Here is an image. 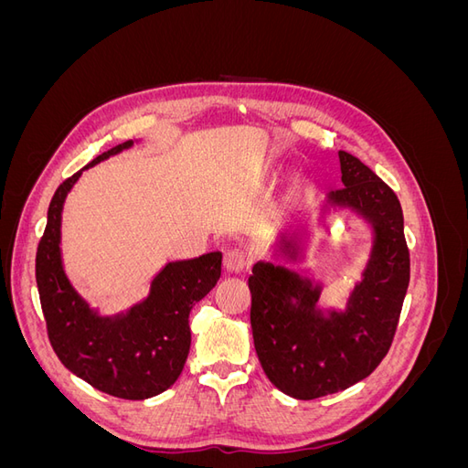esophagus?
I'll return each mask as SVG.
<instances>
[{"label": "esophagus", "mask_w": 468, "mask_h": 468, "mask_svg": "<svg viewBox=\"0 0 468 468\" xmlns=\"http://www.w3.org/2000/svg\"><path fill=\"white\" fill-rule=\"evenodd\" d=\"M248 267L246 253L242 250H229L224 253V269L230 273H242Z\"/></svg>", "instance_id": "esophagus-1"}]
</instances>
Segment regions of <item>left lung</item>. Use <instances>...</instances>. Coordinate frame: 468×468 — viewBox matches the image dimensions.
<instances>
[{"label":"left lung","mask_w":468,"mask_h":468,"mask_svg":"<svg viewBox=\"0 0 468 468\" xmlns=\"http://www.w3.org/2000/svg\"><path fill=\"white\" fill-rule=\"evenodd\" d=\"M342 189L325 193L324 210H347L365 222L371 250L344 308L320 306L324 281L287 265L256 261L248 279L251 334L267 378L296 400L346 390L387 356L410 282V256L399 197L356 155L337 152ZM292 263L303 253L281 239Z\"/></svg>","instance_id":"left-lung-1"}]
</instances>
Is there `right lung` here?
Segmentation results:
<instances>
[{
	"instance_id": "1",
	"label": "right lung",
	"mask_w": 468,
	"mask_h": 468,
	"mask_svg": "<svg viewBox=\"0 0 468 468\" xmlns=\"http://www.w3.org/2000/svg\"><path fill=\"white\" fill-rule=\"evenodd\" d=\"M138 140L97 155L56 189L37 250V287L48 339L69 373L105 394L146 400L179 378L191 347L189 313L220 279L222 253L167 261L148 294L117 314H101L68 279L62 260V210L86 169L133 148Z\"/></svg>"
}]
</instances>
